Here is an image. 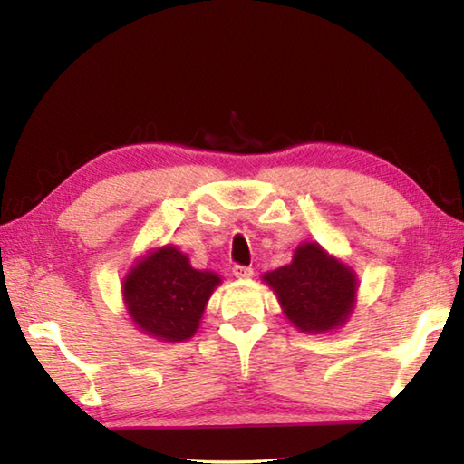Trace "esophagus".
I'll return each instance as SVG.
<instances>
[{
	"label": "esophagus",
	"instance_id": "1",
	"mask_svg": "<svg viewBox=\"0 0 464 464\" xmlns=\"http://www.w3.org/2000/svg\"><path fill=\"white\" fill-rule=\"evenodd\" d=\"M233 276L239 278V280H247L254 276V270L247 268V266H235L233 268Z\"/></svg>",
	"mask_w": 464,
	"mask_h": 464
}]
</instances>
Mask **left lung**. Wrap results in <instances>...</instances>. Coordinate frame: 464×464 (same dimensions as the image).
Instances as JSON below:
<instances>
[{"instance_id": "left-lung-1", "label": "left lung", "mask_w": 464, "mask_h": 464, "mask_svg": "<svg viewBox=\"0 0 464 464\" xmlns=\"http://www.w3.org/2000/svg\"><path fill=\"white\" fill-rule=\"evenodd\" d=\"M262 280L274 290L282 313L298 332H334L356 309V272L317 241L301 243L293 262L266 272Z\"/></svg>"}]
</instances>
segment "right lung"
<instances>
[{
  "instance_id": "right-lung-1",
  "label": "right lung",
  "mask_w": 464,
  "mask_h": 464,
  "mask_svg": "<svg viewBox=\"0 0 464 464\" xmlns=\"http://www.w3.org/2000/svg\"><path fill=\"white\" fill-rule=\"evenodd\" d=\"M221 276L192 268L176 246L147 249L122 278V301L139 332L160 342H186L200 319Z\"/></svg>"
}]
</instances>
